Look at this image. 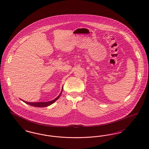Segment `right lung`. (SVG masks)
Masks as SVG:
<instances>
[{
    "mask_svg": "<svg viewBox=\"0 0 149 149\" xmlns=\"http://www.w3.org/2000/svg\"><path fill=\"white\" fill-rule=\"evenodd\" d=\"M63 90V86L62 88V91H61L60 94H59V95L56 97L55 99H54L53 100L50 101H47V102H27V101H24L22 99H21L22 101H24L26 104H29V105L32 106H34V107H47L48 106L52 104H53L54 102H55V101L58 100V99L60 97V96L61 95L62 91Z\"/></svg>",
    "mask_w": 149,
    "mask_h": 149,
    "instance_id": "add662e5",
    "label": "right lung"
}]
</instances>
